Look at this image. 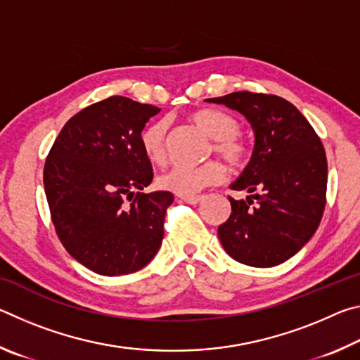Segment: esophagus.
Segmentation results:
<instances>
[{"label":"esophagus","mask_w":360,"mask_h":360,"mask_svg":"<svg viewBox=\"0 0 360 360\" xmlns=\"http://www.w3.org/2000/svg\"><path fill=\"white\" fill-rule=\"evenodd\" d=\"M181 200L188 205H198L203 200V197L202 195H181Z\"/></svg>","instance_id":"esophagus-1"}]
</instances>
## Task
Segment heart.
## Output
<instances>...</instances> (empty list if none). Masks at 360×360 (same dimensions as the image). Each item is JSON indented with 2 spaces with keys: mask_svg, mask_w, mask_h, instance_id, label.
I'll return each mask as SVG.
<instances>
[{
  "mask_svg": "<svg viewBox=\"0 0 360 360\" xmlns=\"http://www.w3.org/2000/svg\"><path fill=\"white\" fill-rule=\"evenodd\" d=\"M191 119L206 135L212 138V150L224 157L231 165L240 167L249 155L248 144L240 135V122L230 112L214 108H203L192 112ZM165 120H157L146 127L141 135V146L146 157L152 163H162L167 158ZM227 169L221 162L211 160L200 167L178 165L158 176L157 184L163 191L178 195H193L208 186L224 181Z\"/></svg>",
  "mask_w": 360,
  "mask_h": 360,
  "instance_id": "heart-1",
  "label": "heart"
}]
</instances>
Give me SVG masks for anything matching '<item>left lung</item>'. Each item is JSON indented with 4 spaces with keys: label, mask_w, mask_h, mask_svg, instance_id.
I'll return each instance as SVG.
<instances>
[{
    "label": "left lung",
    "mask_w": 360,
    "mask_h": 360,
    "mask_svg": "<svg viewBox=\"0 0 360 360\" xmlns=\"http://www.w3.org/2000/svg\"><path fill=\"white\" fill-rule=\"evenodd\" d=\"M206 101L241 112L255 135L251 162L230 186L249 197H229L231 214L219 225V240L240 264H283L307 245L324 214V146L304 115L281 96L243 90Z\"/></svg>",
    "instance_id": "1"
}]
</instances>
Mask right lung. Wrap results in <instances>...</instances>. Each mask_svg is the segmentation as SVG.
Wrapping results in <instances>:
<instances>
[{"instance_id": "1", "label": "right lung", "mask_w": 360, "mask_h": 360, "mask_svg": "<svg viewBox=\"0 0 360 360\" xmlns=\"http://www.w3.org/2000/svg\"><path fill=\"white\" fill-rule=\"evenodd\" d=\"M160 109L109 96L72 115L44 165V191L60 241L103 276L141 270L163 240L172 192L143 193L154 173L141 146Z\"/></svg>"}]
</instances>
